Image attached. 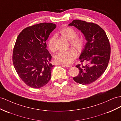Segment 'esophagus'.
I'll use <instances>...</instances> for the list:
<instances>
[{
  "mask_svg": "<svg viewBox=\"0 0 121 121\" xmlns=\"http://www.w3.org/2000/svg\"><path fill=\"white\" fill-rule=\"evenodd\" d=\"M62 65L65 66L67 67H72V65H69V64H62Z\"/></svg>",
  "mask_w": 121,
  "mask_h": 121,
  "instance_id": "obj_1",
  "label": "esophagus"
}]
</instances>
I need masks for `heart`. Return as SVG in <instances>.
Instances as JSON below:
<instances>
[{"instance_id":"obj_1","label":"heart","mask_w":121,"mask_h":121,"mask_svg":"<svg viewBox=\"0 0 121 121\" xmlns=\"http://www.w3.org/2000/svg\"><path fill=\"white\" fill-rule=\"evenodd\" d=\"M61 35L64 38L69 40L70 45L77 49H80L83 45L84 41L81 37H77L76 31L70 27H64L60 30ZM56 35L52 36L48 41V47L49 50L54 52L56 50L55 45ZM77 57V53L73 49L65 51H60L55 55L54 60L58 63L69 64L73 62Z\"/></svg>"}]
</instances>
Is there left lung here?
Instances as JSON below:
<instances>
[{"mask_svg": "<svg viewBox=\"0 0 121 121\" xmlns=\"http://www.w3.org/2000/svg\"><path fill=\"white\" fill-rule=\"evenodd\" d=\"M69 26L81 30L87 41L79 58L81 63L76 66L79 73L73 79L82 85L91 84L100 78L108 66L111 49L109 39L104 30L95 23L76 19Z\"/></svg>", "mask_w": 121, "mask_h": 121, "instance_id": "left-lung-1", "label": "left lung"}]
</instances>
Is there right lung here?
Returning <instances> with one entry per match:
<instances>
[{"mask_svg": "<svg viewBox=\"0 0 121 121\" xmlns=\"http://www.w3.org/2000/svg\"><path fill=\"white\" fill-rule=\"evenodd\" d=\"M56 27L52 23L34 24L23 29L17 37L13 63L20 79L30 87L41 88L51 78L53 65L45 41Z\"/></svg>", "mask_w": 121, "mask_h": 121, "instance_id": "1", "label": "right lung"}]
</instances>
